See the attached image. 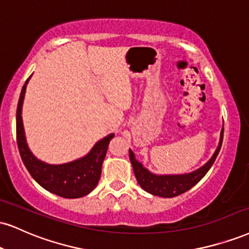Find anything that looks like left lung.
I'll return each mask as SVG.
<instances>
[{
  "instance_id": "8db88e82",
  "label": "left lung",
  "mask_w": 249,
  "mask_h": 249,
  "mask_svg": "<svg viewBox=\"0 0 249 249\" xmlns=\"http://www.w3.org/2000/svg\"><path fill=\"white\" fill-rule=\"evenodd\" d=\"M223 136L224 127L221 128L219 142H218L217 148H215L214 153L212 154L210 160L205 164H203L202 167H199L198 169L187 174H168L167 175V174H154L149 172L140 161L137 160L132 149H128L130 160L131 163H132L133 172L138 183L148 194L163 197V198H172V197L178 196V195L185 193V191L191 189L195 184L198 183L212 167L215 158H217L220 151Z\"/></svg>"
}]
</instances>
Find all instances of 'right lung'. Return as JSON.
<instances>
[{
  "mask_svg": "<svg viewBox=\"0 0 249 249\" xmlns=\"http://www.w3.org/2000/svg\"><path fill=\"white\" fill-rule=\"evenodd\" d=\"M31 76L24 83L20 91L16 113L17 145L24 166L26 167L35 181L50 193L64 198H80L86 196L95 189L100 181L102 164L106 158L110 140L115 137V134L110 133L109 136L98 140L94 147L88 152V154L71 162L51 164L39 160L30 151L22 119L24 96Z\"/></svg>",
  "mask_w": 249,
  "mask_h": 249,
  "instance_id": "add662e5",
  "label": "right lung"
}]
</instances>
